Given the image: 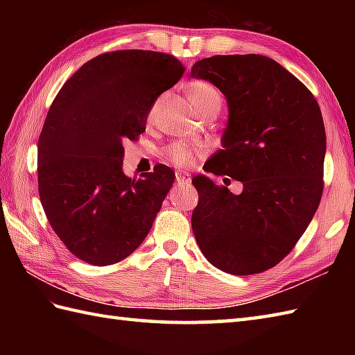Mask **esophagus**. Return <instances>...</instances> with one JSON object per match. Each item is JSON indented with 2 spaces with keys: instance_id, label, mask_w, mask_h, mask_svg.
Wrapping results in <instances>:
<instances>
[{
  "instance_id": "obj_1",
  "label": "esophagus",
  "mask_w": 355,
  "mask_h": 355,
  "mask_svg": "<svg viewBox=\"0 0 355 355\" xmlns=\"http://www.w3.org/2000/svg\"><path fill=\"white\" fill-rule=\"evenodd\" d=\"M175 177H177V182L180 184H189L191 180H192L191 175H189V172H186V171H178L175 173Z\"/></svg>"
}]
</instances>
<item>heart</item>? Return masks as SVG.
<instances>
[{"label": "heart", "instance_id": "1", "mask_svg": "<svg viewBox=\"0 0 355 355\" xmlns=\"http://www.w3.org/2000/svg\"><path fill=\"white\" fill-rule=\"evenodd\" d=\"M189 97H191L192 103L195 105V108H197L200 112L206 111L212 107H218V108L221 107L220 92H218L214 85L207 84V82H193V84L189 87ZM158 107H160V101H157L153 110H150L149 119L155 117V112H157ZM197 153H198V149L187 146V145H184V143H175V145H172L168 150L171 160L178 166L191 164Z\"/></svg>", "mask_w": 355, "mask_h": 355}]
</instances>
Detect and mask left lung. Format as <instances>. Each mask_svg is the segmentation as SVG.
I'll return each mask as SVG.
<instances>
[{
    "label": "left lung",
    "instance_id": "1",
    "mask_svg": "<svg viewBox=\"0 0 355 355\" xmlns=\"http://www.w3.org/2000/svg\"><path fill=\"white\" fill-rule=\"evenodd\" d=\"M191 76L214 84L229 108L223 149L202 169L243 183L235 195L206 175L192 178L200 195L195 239L225 273H261L291 252L319 207L327 153L319 103L288 70L261 55L205 58Z\"/></svg>",
    "mask_w": 355,
    "mask_h": 355
}]
</instances>
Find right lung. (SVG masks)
<instances>
[{
  "instance_id": "add662e5",
  "label": "right lung",
  "mask_w": 355,
  "mask_h": 355,
  "mask_svg": "<svg viewBox=\"0 0 355 355\" xmlns=\"http://www.w3.org/2000/svg\"><path fill=\"white\" fill-rule=\"evenodd\" d=\"M172 55L103 53L84 64L53 101L37 141L44 212L69 250L92 266H111L146 238L175 172L157 164L123 172V140L145 132L157 97L183 76Z\"/></svg>"
}]
</instances>
